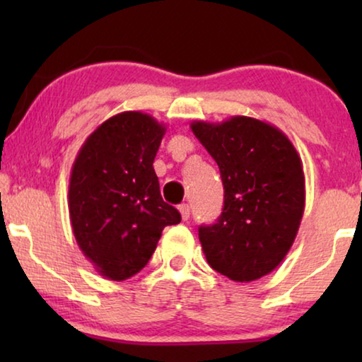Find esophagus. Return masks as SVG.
<instances>
[{"instance_id": "34e87169", "label": "esophagus", "mask_w": 362, "mask_h": 362, "mask_svg": "<svg viewBox=\"0 0 362 362\" xmlns=\"http://www.w3.org/2000/svg\"><path fill=\"white\" fill-rule=\"evenodd\" d=\"M180 212H181L182 221L189 219V214H191V207H189V204H181V206H180Z\"/></svg>"}]
</instances>
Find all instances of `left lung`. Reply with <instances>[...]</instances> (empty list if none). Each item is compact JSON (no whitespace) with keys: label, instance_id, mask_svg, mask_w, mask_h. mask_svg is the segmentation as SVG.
<instances>
[{"label":"left lung","instance_id":"8db88e82","mask_svg":"<svg viewBox=\"0 0 362 362\" xmlns=\"http://www.w3.org/2000/svg\"><path fill=\"white\" fill-rule=\"evenodd\" d=\"M191 130L214 158L224 185L216 224L199 227L207 264L234 281H254L280 265L305 211L303 163L279 128L235 115L196 120Z\"/></svg>","mask_w":362,"mask_h":362}]
</instances>
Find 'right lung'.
<instances>
[{"instance_id": "right-lung-1", "label": "right lung", "mask_w": 362, "mask_h": 362, "mask_svg": "<svg viewBox=\"0 0 362 362\" xmlns=\"http://www.w3.org/2000/svg\"><path fill=\"white\" fill-rule=\"evenodd\" d=\"M166 127L143 112L117 113L78 150L69 180V216L78 249L113 281L136 275L166 226L181 214L163 201L153 161Z\"/></svg>"}]
</instances>
